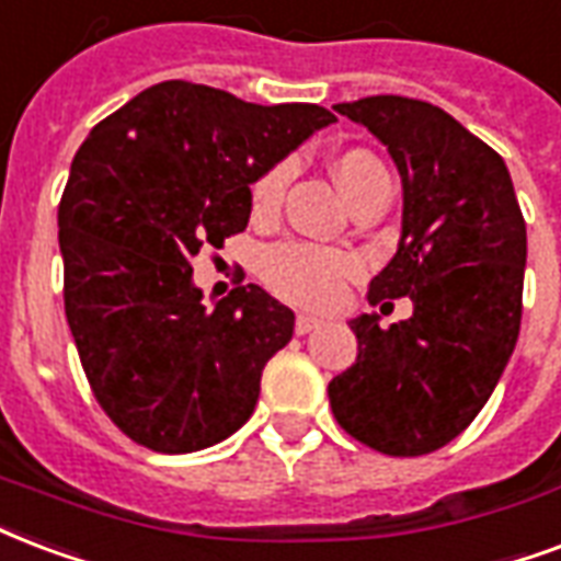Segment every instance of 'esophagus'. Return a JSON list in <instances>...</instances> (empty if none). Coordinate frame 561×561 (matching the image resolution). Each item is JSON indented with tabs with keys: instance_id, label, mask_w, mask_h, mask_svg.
<instances>
[{
	"instance_id": "obj_1",
	"label": "esophagus",
	"mask_w": 561,
	"mask_h": 561,
	"mask_svg": "<svg viewBox=\"0 0 561 561\" xmlns=\"http://www.w3.org/2000/svg\"><path fill=\"white\" fill-rule=\"evenodd\" d=\"M323 320L311 318V314H297V323H294V329H297V335H309L311 329H318Z\"/></svg>"
}]
</instances>
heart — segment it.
I'll return each instance as SVG.
<instances>
[{
  "mask_svg": "<svg viewBox=\"0 0 561 561\" xmlns=\"http://www.w3.org/2000/svg\"><path fill=\"white\" fill-rule=\"evenodd\" d=\"M332 173L350 203H356L367 187L388 179L382 161L367 149L341 152L332 164ZM285 182H288V167L279 164L267 170L252 187V208L259 214L273 211L279 205ZM259 271H262V279L288 302L309 306V309H327L341 297L344 285L356 276L358 262L350 252L329 250L320 243L282 241L264 252Z\"/></svg>",
  "mask_w": 561,
  "mask_h": 561,
  "instance_id": "heart-1",
  "label": "heart"
}]
</instances>
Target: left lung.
Listing matches in <instances>:
<instances>
[{
  "label": "left lung",
  "instance_id": "1",
  "mask_svg": "<svg viewBox=\"0 0 561 561\" xmlns=\"http://www.w3.org/2000/svg\"><path fill=\"white\" fill-rule=\"evenodd\" d=\"M403 179V232L367 299L409 297V320H350L356 365L329 382L335 421L385 456H423L489 403L520 332L527 224L503 158L459 119L409 96L341 102ZM388 306V302H385Z\"/></svg>",
  "mask_w": 561,
  "mask_h": 561
}]
</instances>
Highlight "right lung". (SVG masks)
<instances>
[{
  "instance_id": "obj_1",
  "label": "right lung",
  "mask_w": 561,
  "mask_h": 561,
  "mask_svg": "<svg viewBox=\"0 0 561 561\" xmlns=\"http://www.w3.org/2000/svg\"><path fill=\"white\" fill-rule=\"evenodd\" d=\"M335 114L161 81L93 126L58 205L64 311L93 397L156 453H194L250 421L294 311L259 285L214 309L203 247L247 229L250 185Z\"/></svg>"
}]
</instances>
